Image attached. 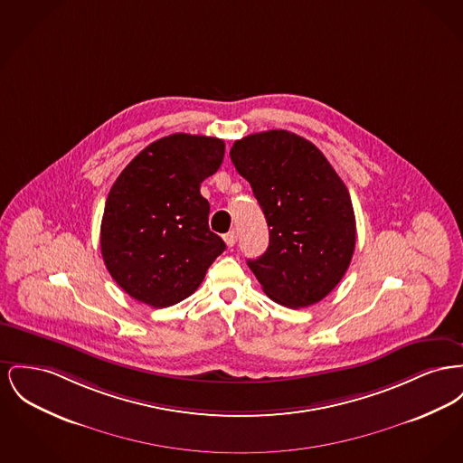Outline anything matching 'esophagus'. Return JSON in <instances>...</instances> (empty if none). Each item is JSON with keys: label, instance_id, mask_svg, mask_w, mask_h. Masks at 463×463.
<instances>
[{"label": "esophagus", "instance_id": "34e87169", "mask_svg": "<svg viewBox=\"0 0 463 463\" xmlns=\"http://www.w3.org/2000/svg\"><path fill=\"white\" fill-rule=\"evenodd\" d=\"M223 241H225V245L229 246V248H232V246L236 245V241H238V234H236V231L227 232V234L223 236Z\"/></svg>", "mask_w": 463, "mask_h": 463}]
</instances>
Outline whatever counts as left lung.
<instances>
[{"mask_svg": "<svg viewBox=\"0 0 463 463\" xmlns=\"http://www.w3.org/2000/svg\"><path fill=\"white\" fill-rule=\"evenodd\" d=\"M231 161L269 227L268 250L248 259V268L281 306L320 302L354 257L356 225L346 185L311 141L283 129L234 141Z\"/></svg>", "mask_w": 463, "mask_h": 463, "instance_id": "8db88e82", "label": "left lung"}]
</instances>
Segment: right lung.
<instances>
[{
	"label": "right lung",
	"instance_id": "obj_1",
	"mask_svg": "<svg viewBox=\"0 0 463 463\" xmlns=\"http://www.w3.org/2000/svg\"><path fill=\"white\" fill-rule=\"evenodd\" d=\"M223 154L218 137L176 133L143 148L111 185L101 255L133 299L152 307L187 299L225 250L210 231V203L199 191Z\"/></svg>",
	"mask_w": 463,
	"mask_h": 463
}]
</instances>
